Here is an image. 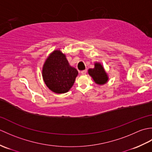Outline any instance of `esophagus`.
I'll use <instances>...</instances> for the list:
<instances>
[{
    "label": "esophagus",
    "instance_id": "1",
    "mask_svg": "<svg viewBox=\"0 0 152 152\" xmlns=\"http://www.w3.org/2000/svg\"><path fill=\"white\" fill-rule=\"evenodd\" d=\"M86 72H87V70L86 69V70H82V72H81V74H82V75H84V74H86Z\"/></svg>",
    "mask_w": 152,
    "mask_h": 152
}]
</instances>
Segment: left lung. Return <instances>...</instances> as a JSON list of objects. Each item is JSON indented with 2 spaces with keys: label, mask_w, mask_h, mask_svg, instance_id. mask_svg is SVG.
<instances>
[{
  "label": "left lung",
  "mask_w": 152,
  "mask_h": 152,
  "mask_svg": "<svg viewBox=\"0 0 152 152\" xmlns=\"http://www.w3.org/2000/svg\"><path fill=\"white\" fill-rule=\"evenodd\" d=\"M88 73L94 82L99 85H103L108 82V76L103 68L102 65L99 63H95V68L89 69Z\"/></svg>",
  "instance_id": "left-lung-1"
}]
</instances>
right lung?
Returning <instances> with one entry per match:
<instances>
[{
    "mask_svg": "<svg viewBox=\"0 0 152 152\" xmlns=\"http://www.w3.org/2000/svg\"><path fill=\"white\" fill-rule=\"evenodd\" d=\"M78 72L71 66L65 55L55 50L46 59L42 68V77L46 86L53 92H68L74 85Z\"/></svg>",
    "mask_w": 152,
    "mask_h": 152,
    "instance_id": "add662e5",
    "label": "right lung"
}]
</instances>
